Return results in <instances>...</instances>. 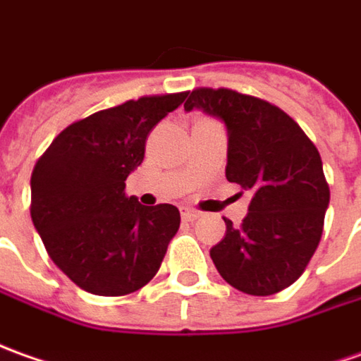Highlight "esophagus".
Masks as SVG:
<instances>
[{
  "mask_svg": "<svg viewBox=\"0 0 361 361\" xmlns=\"http://www.w3.org/2000/svg\"><path fill=\"white\" fill-rule=\"evenodd\" d=\"M181 217H183L185 221H195V219L200 217V213L195 212V209H190V207H185V209H181Z\"/></svg>",
  "mask_w": 361,
  "mask_h": 361,
  "instance_id": "34e87169",
  "label": "esophagus"
}]
</instances>
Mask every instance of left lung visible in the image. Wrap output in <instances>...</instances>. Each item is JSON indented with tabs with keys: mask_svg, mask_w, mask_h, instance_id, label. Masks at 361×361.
<instances>
[{
	"mask_svg": "<svg viewBox=\"0 0 361 361\" xmlns=\"http://www.w3.org/2000/svg\"><path fill=\"white\" fill-rule=\"evenodd\" d=\"M183 109L219 116L229 132L225 176L252 191L239 227L212 247L233 288L252 296L281 293L304 273L324 229L330 188L312 140L284 110L233 88L200 87Z\"/></svg>",
	"mask_w": 361,
	"mask_h": 361,
	"instance_id": "left-lung-1",
	"label": "left lung"
}]
</instances>
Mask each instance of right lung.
Listing matches in <instances>:
<instances>
[{
  "mask_svg": "<svg viewBox=\"0 0 361 361\" xmlns=\"http://www.w3.org/2000/svg\"><path fill=\"white\" fill-rule=\"evenodd\" d=\"M188 92L148 94L98 110L59 134L31 173V219L49 257L78 288L136 293L156 276L180 229L176 205H140L126 178L146 140Z\"/></svg>",
  "mask_w": 361,
  "mask_h": 361,
  "instance_id": "1",
  "label": "right lung"
}]
</instances>
